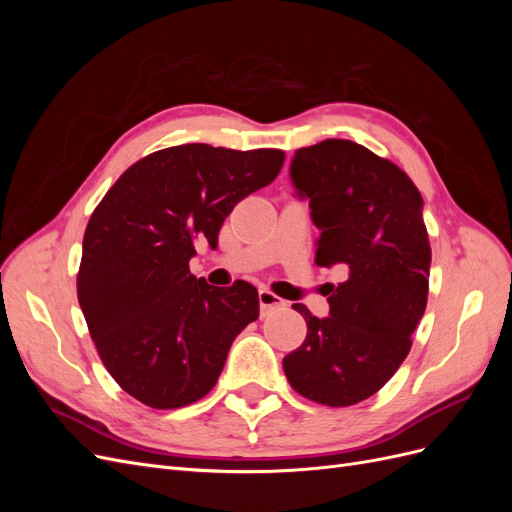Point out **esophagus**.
<instances>
[{
  "instance_id": "esophagus-1",
  "label": "esophagus",
  "mask_w": 512,
  "mask_h": 512,
  "mask_svg": "<svg viewBox=\"0 0 512 512\" xmlns=\"http://www.w3.org/2000/svg\"><path fill=\"white\" fill-rule=\"evenodd\" d=\"M258 301H260V309L262 314H267L269 309H275V307H284L286 301L282 297H277L275 292H271L269 288H260L258 290Z\"/></svg>"
}]
</instances>
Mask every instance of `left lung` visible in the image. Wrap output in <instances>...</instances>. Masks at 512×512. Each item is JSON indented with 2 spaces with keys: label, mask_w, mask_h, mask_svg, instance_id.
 Listing matches in <instances>:
<instances>
[{
  "label": "left lung",
  "mask_w": 512,
  "mask_h": 512,
  "mask_svg": "<svg viewBox=\"0 0 512 512\" xmlns=\"http://www.w3.org/2000/svg\"><path fill=\"white\" fill-rule=\"evenodd\" d=\"M290 177L320 230L316 262L337 267L344 282L329 286L327 318L292 305L307 335L284 356V371L316 404L354 406L393 378L425 314L431 247L423 198L397 164L342 138L294 151Z\"/></svg>",
  "instance_id": "obj_1"
}]
</instances>
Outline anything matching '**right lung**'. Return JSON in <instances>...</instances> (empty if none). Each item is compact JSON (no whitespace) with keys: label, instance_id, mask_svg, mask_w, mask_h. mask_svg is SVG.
<instances>
[{"label":"right lung","instance_id":"1","mask_svg":"<svg viewBox=\"0 0 512 512\" xmlns=\"http://www.w3.org/2000/svg\"><path fill=\"white\" fill-rule=\"evenodd\" d=\"M282 149L190 143L132 164L85 228L76 294L108 374L156 410L203 399L235 337L258 318V290L209 286L190 273L196 241L211 250L239 200L269 185Z\"/></svg>","mask_w":512,"mask_h":512}]
</instances>
